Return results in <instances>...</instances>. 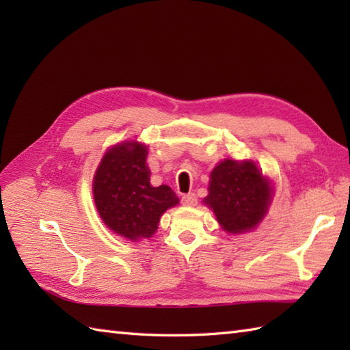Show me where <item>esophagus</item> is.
<instances>
[{"instance_id": "obj_1", "label": "esophagus", "mask_w": 350, "mask_h": 350, "mask_svg": "<svg viewBox=\"0 0 350 350\" xmlns=\"http://www.w3.org/2000/svg\"><path fill=\"white\" fill-rule=\"evenodd\" d=\"M182 204L183 206H196L197 204V196L192 194V192H189V194H185L182 197Z\"/></svg>"}]
</instances>
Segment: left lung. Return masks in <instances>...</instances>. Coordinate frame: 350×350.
<instances>
[{"label": "left lung", "instance_id": "8db88e82", "mask_svg": "<svg viewBox=\"0 0 350 350\" xmlns=\"http://www.w3.org/2000/svg\"><path fill=\"white\" fill-rule=\"evenodd\" d=\"M209 196L203 203L213 211L227 233L251 232L265 218L272 200V185L252 161H221L212 170Z\"/></svg>", "mask_w": 350, "mask_h": 350}]
</instances>
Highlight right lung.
Listing matches in <instances>:
<instances>
[{
	"label": "right lung",
	"mask_w": 350,
	"mask_h": 350,
	"mask_svg": "<svg viewBox=\"0 0 350 350\" xmlns=\"http://www.w3.org/2000/svg\"><path fill=\"white\" fill-rule=\"evenodd\" d=\"M93 197L105 226L129 241L152 237L162 213L179 203L167 185H150L147 146L138 141H124L103 154L93 179Z\"/></svg>",
	"instance_id": "right-lung-1"
}]
</instances>
